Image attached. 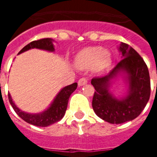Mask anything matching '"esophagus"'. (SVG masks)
Wrapping results in <instances>:
<instances>
[{
    "label": "esophagus",
    "instance_id": "obj_1",
    "mask_svg": "<svg viewBox=\"0 0 157 157\" xmlns=\"http://www.w3.org/2000/svg\"><path fill=\"white\" fill-rule=\"evenodd\" d=\"M87 82H88L87 79H86V77H82V78H81L78 81V86H84V85L87 84Z\"/></svg>",
    "mask_w": 157,
    "mask_h": 157
}]
</instances>
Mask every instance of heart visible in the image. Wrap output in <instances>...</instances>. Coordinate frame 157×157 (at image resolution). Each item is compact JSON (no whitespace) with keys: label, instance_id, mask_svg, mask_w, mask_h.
I'll list each match as a JSON object with an SVG mask.
<instances>
[{"label":"heart","instance_id":"1","mask_svg":"<svg viewBox=\"0 0 157 157\" xmlns=\"http://www.w3.org/2000/svg\"><path fill=\"white\" fill-rule=\"evenodd\" d=\"M112 63V55L109 50L100 46H91L84 49L76 58V66L80 68L90 69L94 67L97 70H103Z\"/></svg>","mask_w":157,"mask_h":157}]
</instances>
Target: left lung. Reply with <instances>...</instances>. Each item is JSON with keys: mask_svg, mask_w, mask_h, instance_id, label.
I'll return each mask as SVG.
<instances>
[{"mask_svg": "<svg viewBox=\"0 0 157 157\" xmlns=\"http://www.w3.org/2000/svg\"><path fill=\"white\" fill-rule=\"evenodd\" d=\"M121 60L102 77H94L91 84L95 89L92 107L98 117L112 124H122L139 117L146 107L151 94L148 68L135 50L125 43L119 47ZM125 73L129 92L124 98L117 99L109 92L110 81L118 74Z\"/></svg>", "mask_w": 157, "mask_h": 157, "instance_id": "obj_1", "label": "left lung"}]
</instances>
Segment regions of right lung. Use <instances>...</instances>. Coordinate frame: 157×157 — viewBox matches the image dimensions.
Returning <instances> with one entry per match:
<instances>
[{"label":"right lung","instance_id":"add662e5","mask_svg":"<svg viewBox=\"0 0 157 157\" xmlns=\"http://www.w3.org/2000/svg\"><path fill=\"white\" fill-rule=\"evenodd\" d=\"M33 48L47 50V51H54V50L52 39L44 38V39L32 41L26 46H24L18 54H21V53L27 51L30 49H33ZM76 87H77V83H73L62 89L61 91L57 94L53 103L50 105V107L47 110H45L40 113H38V114H30V113H27V112H24L18 109V107H16V105L13 103L10 94H8L9 101L14 110V112L24 121L33 124V125H36V126L46 127L54 124L55 122L59 121L64 117L67 107L69 97L74 91L76 90Z\"/></svg>","mask_w":157,"mask_h":157}]
</instances>
